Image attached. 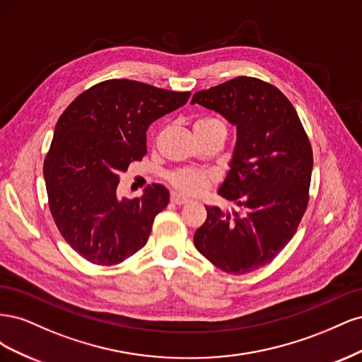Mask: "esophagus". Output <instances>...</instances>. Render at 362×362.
<instances>
[{"instance_id": "esophagus-1", "label": "esophagus", "mask_w": 362, "mask_h": 362, "mask_svg": "<svg viewBox=\"0 0 362 362\" xmlns=\"http://www.w3.org/2000/svg\"><path fill=\"white\" fill-rule=\"evenodd\" d=\"M170 202L175 204V205H184V204L189 202V199L184 198L182 194H180V193H177V192H172V193H170Z\"/></svg>"}]
</instances>
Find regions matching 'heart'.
<instances>
[{
	"instance_id": "obj_1",
	"label": "heart",
	"mask_w": 362,
	"mask_h": 362,
	"mask_svg": "<svg viewBox=\"0 0 362 362\" xmlns=\"http://www.w3.org/2000/svg\"><path fill=\"white\" fill-rule=\"evenodd\" d=\"M216 124H223V122L222 120H218L217 117H201L194 122V128H205ZM168 181L170 182L172 187H175L184 194L199 196L211 187L214 177L213 173L208 170L182 168V169L170 172L168 175Z\"/></svg>"
}]
</instances>
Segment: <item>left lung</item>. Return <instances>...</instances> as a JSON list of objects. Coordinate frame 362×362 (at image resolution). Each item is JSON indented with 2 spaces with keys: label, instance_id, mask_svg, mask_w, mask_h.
I'll return each mask as SVG.
<instances>
[{
  "label": "left lung",
  "instance_id": "8db88e82",
  "mask_svg": "<svg viewBox=\"0 0 362 362\" xmlns=\"http://www.w3.org/2000/svg\"><path fill=\"white\" fill-rule=\"evenodd\" d=\"M192 104L237 125L231 170L218 194L238 205L233 214L205 206L193 242L216 267L246 275L275 259L298 231L310 201V139L288 98L254 76L196 92Z\"/></svg>",
  "mask_w": 362,
  "mask_h": 362
}]
</instances>
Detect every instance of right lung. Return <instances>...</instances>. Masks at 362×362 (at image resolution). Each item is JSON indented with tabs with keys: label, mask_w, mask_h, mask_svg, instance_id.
Listing matches in <instances>:
<instances>
[{
	"label": "right lung",
	"mask_w": 362,
	"mask_h": 362,
	"mask_svg": "<svg viewBox=\"0 0 362 362\" xmlns=\"http://www.w3.org/2000/svg\"><path fill=\"white\" fill-rule=\"evenodd\" d=\"M190 92L134 80H107L80 93L57 120L43 161L48 205L62 237L84 259L116 266L148 242L169 192L148 185L119 199L120 173L146 156V129L182 107Z\"/></svg>",
	"instance_id": "1"
}]
</instances>
